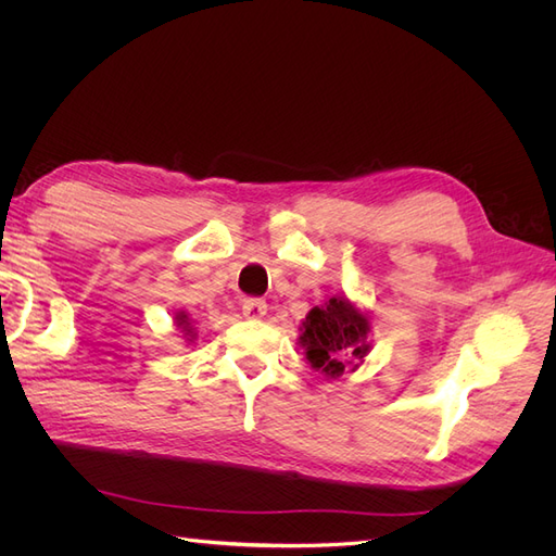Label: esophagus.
<instances>
[{"mask_svg":"<svg viewBox=\"0 0 556 556\" xmlns=\"http://www.w3.org/2000/svg\"><path fill=\"white\" fill-rule=\"evenodd\" d=\"M243 315L248 319H262L266 315V301L264 299H243Z\"/></svg>","mask_w":556,"mask_h":556,"instance_id":"1","label":"esophagus"}]
</instances>
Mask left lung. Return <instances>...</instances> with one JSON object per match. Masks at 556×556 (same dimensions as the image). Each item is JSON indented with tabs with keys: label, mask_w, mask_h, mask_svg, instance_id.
I'll return each mask as SVG.
<instances>
[{
	"label": "left lung",
	"mask_w": 556,
	"mask_h": 556,
	"mask_svg": "<svg viewBox=\"0 0 556 556\" xmlns=\"http://www.w3.org/2000/svg\"><path fill=\"white\" fill-rule=\"evenodd\" d=\"M371 315L359 308L345 294L327 299L323 306H313L299 327V348L304 350L311 368L327 380L341 378L371 352Z\"/></svg>",
	"instance_id": "obj_1"
}]
</instances>
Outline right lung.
Segmentation results:
<instances>
[{
	"label": "right lung",
	"mask_w": 556,
	"mask_h": 556,
	"mask_svg": "<svg viewBox=\"0 0 556 556\" xmlns=\"http://www.w3.org/2000/svg\"><path fill=\"white\" fill-rule=\"evenodd\" d=\"M174 319H176V327L182 331V339H185V343H192V341L197 339V333H194V327H192V319H190V315L185 313V311H176V313H174Z\"/></svg>",
	"instance_id": "add662e5"
}]
</instances>
